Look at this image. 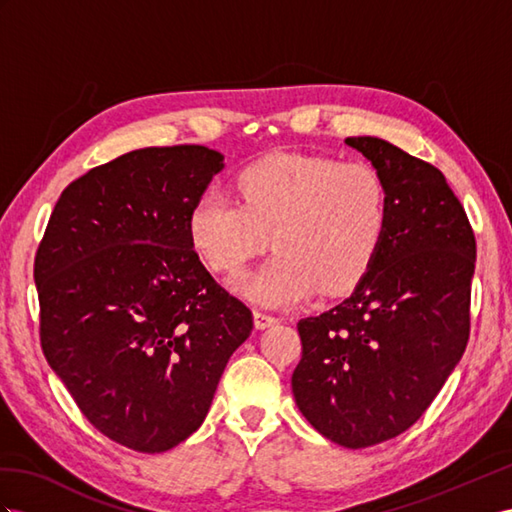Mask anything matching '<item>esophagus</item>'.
Wrapping results in <instances>:
<instances>
[{"instance_id": "34e87169", "label": "esophagus", "mask_w": 512, "mask_h": 512, "mask_svg": "<svg viewBox=\"0 0 512 512\" xmlns=\"http://www.w3.org/2000/svg\"><path fill=\"white\" fill-rule=\"evenodd\" d=\"M253 320H255L257 329H268V326L277 324V318H274L272 313H266V311H261V309L253 311Z\"/></svg>"}]
</instances>
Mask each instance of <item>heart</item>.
Masks as SVG:
<instances>
[{
  "label": "heart",
  "instance_id": "obj_1",
  "mask_svg": "<svg viewBox=\"0 0 512 512\" xmlns=\"http://www.w3.org/2000/svg\"><path fill=\"white\" fill-rule=\"evenodd\" d=\"M240 203L205 190L188 212V240L203 264L238 274L270 242L264 266L238 290L264 305H294L322 290L335 296L359 285L387 233V188L361 160L268 155L235 175Z\"/></svg>",
  "mask_w": 512,
  "mask_h": 512
}]
</instances>
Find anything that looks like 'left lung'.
Instances as JSON below:
<instances>
[{
  "mask_svg": "<svg viewBox=\"0 0 512 512\" xmlns=\"http://www.w3.org/2000/svg\"><path fill=\"white\" fill-rule=\"evenodd\" d=\"M346 144L385 181L387 233L355 292L298 322L292 391L320 435L359 450L411 428L461 361L476 238L439 168L374 136Z\"/></svg>",
  "mask_w": 512,
  "mask_h": 512,
  "instance_id": "left-lung-1",
  "label": "left lung"
}]
</instances>
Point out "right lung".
Here are the masks:
<instances>
[{"label":"right lung","mask_w":512,"mask_h":512,"mask_svg":"<svg viewBox=\"0 0 512 512\" xmlns=\"http://www.w3.org/2000/svg\"><path fill=\"white\" fill-rule=\"evenodd\" d=\"M222 160L201 144L129 151L64 188L38 244L45 359L88 422L129 450L186 441L253 331L251 309L188 240Z\"/></svg>","instance_id":"obj_1"}]
</instances>
